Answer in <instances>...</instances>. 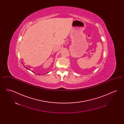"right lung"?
<instances>
[{"label":"right lung","instance_id":"obj_1","mask_svg":"<svg viewBox=\"0 0 124 124\" xmlns=\"http://www.w3.org/2000/svg\"><path fill=\"white\" fill-rule=\"evenodd\" d=\"M24 66V67H25V68H26V69H28V70H30V69H28V68H26V67H25V66Z\"/></svg>","mask_w":124,"mask_h":124}]
</instances>
